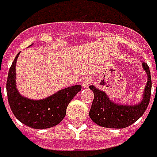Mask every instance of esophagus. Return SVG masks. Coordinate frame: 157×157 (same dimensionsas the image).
Instances as JSON below:
<instances>
[{"instance_id":"esophagus-1","label":"esophagus","mask_w":157,"mask_h":157,"mask_svg":"<svg viewBox=\"0 0 157 157\" xmlns=\"http://www.w3.org/2000/svg\"><path fill=\"white\" fill-rule=\"evenodd\" d=\"M91 83H92V78L90 77H85L82 79V86L84 88H87Z\"/></svg>"}]
</instances>
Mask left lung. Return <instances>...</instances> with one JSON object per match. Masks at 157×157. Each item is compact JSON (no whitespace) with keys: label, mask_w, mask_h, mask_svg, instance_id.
Segmentation results:
<instances>
[{"label":"left lung","mask_w":157,"mask_h":157,"mask_svg":"<svg viewBox=\"0 0 157 157\" xmlns=\"http://www.w3.org/2000/svg\"><path fill=\"white\" fill-rule=\"evenodd\" d=\"M142 66L148 75V82L142 101L137 105L116 104L110 100L105 93L94 86H89L94 94L89 116L94 123L109 128H124L135 123L139 118L142 117L149 104L152 87L149 67L144 62L142 63Z\"/></svg>","instance_id":"8db88e82"}]
</instances>
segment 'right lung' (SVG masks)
<instances>
[{
    "label": "right lung",
    "mask_w": 157,
    "mask_h": 157,
    "mask_svg": "<svg viewBox=\"0 0 157 157\" xmlns=\"http://www.w3.org/2000/svg\"><path fill=\"white\" fill-rule=\"evenodd\" d=\"M14 59L7 79V95L11 111L21 123L35 129L49 128L59 124L66 114L71 100L81 90V86L64 88L52 96L40 100L27 99L18 93L15 85V63Z\"/></svg>",
    "instance_id": "1"
}]
</instances>
